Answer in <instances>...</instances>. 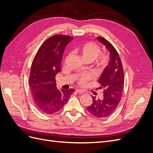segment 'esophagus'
Masks as SVG:
<instances>
[{"instance_id": "esophagus-1", "label": "esophagus", "mask_w": 153, "mask_h": 153, "mask_svg": "<svg viewBox=\"0 0 153 153\" xmlns=\"http://www.w3.org/2000/svg\"><path fill=\"white\" fill-rule=\"evenodd\" d=\"M76 91L78 92V94H83V93H84V91H83V90H80V89H76Z\"/></svg>"}]
</instances>
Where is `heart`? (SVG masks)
I'll use <instances>...</instances> for the list:
<instances>
[{"mask_svg":"<svg viewBox=\"0 0 153 153\" xmlns=\"http://www.w3.org/2000/svg\"><path fill=\"white\" fill-rule=\"evenodd\" d=\"M78 52H79L85 61H93L96 59V64L100 69H103L108 66L110 62V57L106 53H100L101 48L100 46L92 41L87 42L80 45L78 48ZM94 78L92 73H80L76 76L78 84L80 85H84L88 82Z\"/></svg>","mask_w":153,"mask_h":153,"instance_id":"1","label":"heart"}]
</instances>
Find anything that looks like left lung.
Returning a JSON list of instances; mask_svg holds the SVG:
<instances>
[{
	"mask_svg": "<svg viewBox=\"0 0 153 153\" xmlns=\"http://www.w3.org/2000/svg\"><path fill=\"white\" fill-rule=\"evenodd\" d=\"M110 52V62L101 73L98 83L99 89H103L102 98L96 99L92 97V103L87 110L97 118L108 117L117 108L121 101L124 84V70L121 60L114 46L102 37H97Z\"/></svg>",
	"mask_w": 153,
	"mask_h": 153,
	"instance_id": "left-lung-1",
	"label": "left lung"
}]
</instances>
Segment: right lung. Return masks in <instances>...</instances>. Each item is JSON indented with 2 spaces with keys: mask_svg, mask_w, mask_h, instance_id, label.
<instances>
[{
  "mask_svg": "<svg viewBox=\"0 0 153 153\" xmlns=\"http://www.w3.org/2000/svg\"><path fill=\"white\" fill-rule=\"evenodd\" d=\"M73 39L57 34L46 40L37 52L32 61L29 85L34 102L41 112L51 114L63 108L74 89L59 90L55 76L61 71V61L66 45Z\"/></svg>",
  "mask_w": 153,
  "mask_h": 153,
  "instance_id": "right-lung-1",
  "label": "right lung"
}]
</instances>
